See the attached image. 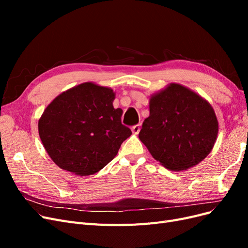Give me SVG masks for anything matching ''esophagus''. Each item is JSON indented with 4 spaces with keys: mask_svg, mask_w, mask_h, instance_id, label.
Here are the masks:
<instances>
[{
    "mask_svg": "<svg viewBox=\"0 0 248 248\" xmlns=\"http://www.w3.org/2000/svg\"><path fill=\"white\" fill-rule=\"evenodd\" d=\"M140 130V125H136V126H132L131 127V131H132L133 134H139Z\"/></svg>",
    "mask_w": 248,
    "mask_h": 248,
    "instance_id": "34e87169",
    "label": "esophagus"
}]
</instances>
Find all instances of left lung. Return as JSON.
I'll list each match as a JSON object with an SVG mask.
<instances>
[{"label": "left lung", "instance_id": "1", "mask_svg": "<svg viewBox=\"0 0 248 248\" xmlns=\"http://www.w3.org/2000/svg\"><path fill=\"white\" fill-rule=\"evenodd\" d=\"M150 115L139 139L170 170H186L212 151L218 133L215 111L192 90L171 82L150 96Z\"/></svg>", "mask_w": 248, "mask_h": 248}]
</instances>
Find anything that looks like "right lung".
Instances as JSON below:
<instances>
[{"label":"right lung","mask_w":248,"mask_h":248,"mask_svg":"<svg viewBox=\"0 0 248 248\" xmlns=\"http://www.w3.org/2000/svg\"><path fill=\"white\" fill-rule=\"evenodd\" d=\"M115 98L110 88L88 81L62 92L44 109L39 137L59 168L89 176L115 158L131 136L121 123L123 110L112 106Z\"/></svg>","instance_id":"add662e5"}]
</instances>
